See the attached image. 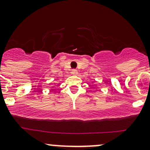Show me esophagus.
I'll return each instance as SVG.
<instances>
[{"label": "esophagus", "mask_w": 150, "mask_h": 150, "mask_svg": "<svg viewBox=\"0 0 150 150\" xmlns=\"http://www.w3.org/2000/svg\"><path fill=\"white\" fill-rule=\"evenodd\" d=\"M71 73H72V75H77V74H78V70H77L76 69H72Z\"/></svg>", "instance_id": "obj_1"}]
</instances>
